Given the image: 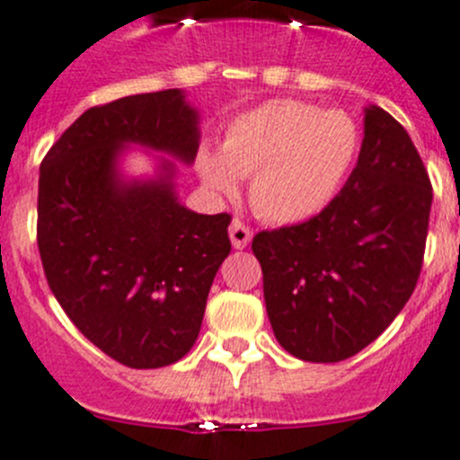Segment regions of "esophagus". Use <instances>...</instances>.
Returning a JSON list of instances; mask_svg holds the SVG:
<instances>
[{
    "label": "esophagus",
    "instance_id": "34e87169",
    "mask_svg": "<svg viewBox=\"0 0 460 460\" xmlns=\"http://www.w3.org/2000/svg\"><path fill=\"white\" fill-rule=\"evenodd\" d=\"M229 238H231V244H234V250H244L252 240L250 226L240 220H234L229 226Z\"/></svg>",
    "mask_w": 460,
    "mask_h": 460
}]
</instances>
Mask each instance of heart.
<instances>
[{
	"label": "heart",
	"mask_w": 460,
	"mask_h": 460,
	"mask_svg": "<svg viewBox=\"0 0 460 460\" xmlns=\"http://www.w3.org/2000/svg\"><path fill=\"white\" fill-rule=\"evenodd\" d=\"M358 152V128L342 111L272 100L231 119L220 154L201 149L197 172L217 195L250 179V204L270 225H302L341 190Z\"/></svg>",
	"instance_id": "heart-1"
}]
</instances>
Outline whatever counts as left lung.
Segmentation results:
<instances>
[{"label": "left lung", "mask_w": 460, "mask_h": 460, "mask_svg": "<svg viewBox=\"0 0 460 460\" xmlns=\"http://www.w3.org/2000/svg\"><path fill=\"white\" fill-rule=\"evenodd\" d=\"M431 201L406 128L367 106L358 161L332 204L252 240L279 345L302 360L338 363L376 341L415 290Z\"/></svg>", "instance_id": "8db88e82"}]
</instances>
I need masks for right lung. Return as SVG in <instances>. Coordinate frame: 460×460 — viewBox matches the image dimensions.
I'll return each instance as SVG.
<instances>
[{
  "label": "right lung",
  "mask_w": 460,
  "mask_h": 460,
  "mask_svg": "<svg viewBox=\"0 0 460 460\" xmlns=\"http://www.w3.org/2000/svg\"><path fill=\"white\" fill-rule=\"evenodd\" d=\"M137 146L195 163L199 111L179 88L85 111L47 152L38 179V250L75 327L118 363L170 366L199 336L208 290L229 256L231 216H201L177 192V163L128 180Z\"/></svg>",
  "instance_id": "add662e5"
}]
</instances>
